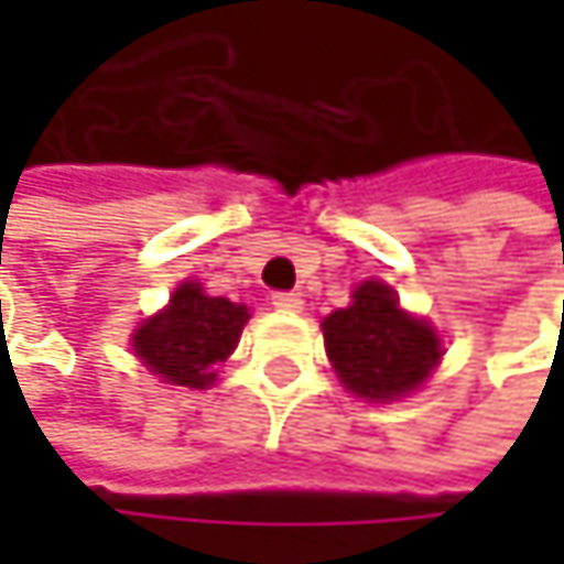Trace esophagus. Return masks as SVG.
Instances as JSON below:
<instances>
[{"instance_id": "obj_1", "label": "esophagus", "mask_w": 564, "mask_h": 564, "mask_svg": "<svg viewBox=\"0 0 564 564\" xmlns=\"http://www.w3.org/2000/svg\"><path fill=\"white\" fill-rule=\"evenodd\" d=\"M271 303H274L278 310H290V313L303 310V296L293 293V290H278V293H271Z\"/></svg>"}]
</instances>
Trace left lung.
<instances>
[{"label":"left lung","mask_w":564,"mask_h":564,"mask_svg":"<svg viewBox=\"0 0 564 564\" xmlns=\"http://www.w3.org/2000/svg\"><path fill=\"white\" fill-rule=\"evenodd\" d=\"M326 352L349 392L369 401H392L414 392L441 359V339L398 306L392 286L366 281L352 306L323 319Z\"/></svg>","instance_id":"left-lung-1"}]
</instances>
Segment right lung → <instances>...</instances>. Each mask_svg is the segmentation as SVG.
I'll use <instances>...</instances> for the list:
<instances>
[{"instance_id":"add662e5","label":"right lung","mask_w":564,"mask_h":564,"mask_svg":"<svg viewBox=\"0 0 564 564\" xmlns=\"http://www.w3.org/2000/svg\"><path fill=\"white\" fill-rule=\"evenodd\" d=\"M248 323V306L225 296H205L198 283H182L170 306L133 333L137 356L172 386L205 389L215 366L231 356Z\"/></svg>"}]
</instances>
